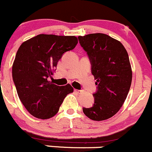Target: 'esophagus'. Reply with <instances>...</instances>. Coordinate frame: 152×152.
<instances>
[{
	"mask_svg": "<svg viewBox=\"0 0 152 152\" xmlns=\"http://www.w3.org/2000/svg\"><path fill=\"white\" fill-rule=\"evenodd\" d=\"M74 91L76 93H77V94H81L82 93V91H80V90H77V89H74Z\"/></svg>",
	"mask_w": 152,
	"mask_h": 152,
	"instance_id": "34e87169",
	"label": "esophagus"
}]
</instances>
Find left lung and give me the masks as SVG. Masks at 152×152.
Wrapping results in <instances>:
<instances>
[{
  "label": "left lung",
  "mask_w": 152,
  "mask_h": 152,
  "mask_svg": "<svg viewBox=\"0 0 152 152\" xmlns=\"http://www.w3.org/2000/svg\"><path fill=\"white\" fill-rule=\"evenodd\" d=\"M78 39L89 57L97 85L93 94L94 104L83 107V112L92 120H105L119 111L130 90L132 71L129 55L121 42L106 34H88Z\"/></svg>",
  "instance_id": "8db88e82"
}]
</instances>
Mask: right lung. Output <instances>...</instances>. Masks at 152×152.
Listing matches in <instances>:
<instances>
[{
	"instance_id": "1",
	"label": "right lung",
	"mask_w": 152,
	"mask_h": 152,
	"mask_svg": "<svg viewBox=\"0 0 152 152\" xmlns=\"http://www.w3.org/2000/svg\"><path fill=\"white\" fill-rule=\"evenodd\" d=\"M75 36L40 34L18 48L12 65V79L18 95L31 115L47 120L58 113L67 94L69 84L58 86L49 81L63 54L74 49Z\"/></svg>"
}]
</instances>
